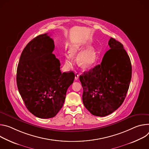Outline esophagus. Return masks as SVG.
<instances>
[{"instance_id": "esophagus-1", "label": "esophagus", "mask_w": 149, "mask_h": 149, "mask_svg": "<svg viewBox=\"0 0 149 149\" xmlns=\"http://www.w3.org/2000/svg\"><path fill=\"white\" fill-rule=\"evenodd\" d=\"M79 77V74L78 73H77V72H76V73H75V80H78Z\"/></svg>"}]
</instances>
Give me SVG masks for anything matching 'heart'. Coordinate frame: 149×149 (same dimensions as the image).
I'll return each mask as SVG.
<instances>
[{"mask_svg": "<svg viewBox=\"0 0 149 149\" xmlns=\"http://www.w3.org/2000/svg\"><path fill=\"white\" fill-rule=\"evenodd\" d=\"M79 51V48L76 46L70 48L71 54H65L64 64L66 67L70 68L74 64L73 56ZM96 60V53L95 49L91 47L81 52L78 55L77 61L78 64L84 68H88L95 63Z\"/></svg>", "mask_w": 149, "mask_h": 149, "instance_id": "heart-1", "label": "heart"}]
</instances>
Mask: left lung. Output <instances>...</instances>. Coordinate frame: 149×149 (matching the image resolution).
I'll return each mask as SVG.
<instances>
[{"mask_svg":"<svg viewBox=\"0 0 149 149\" xmlns=\"http://www.w3.org/2000/svg\"><path fill=\"white\" fill-rule=\"evenodd\" d=\"M108 45L111 49L101 63L79 76L84 89L83 103L98 117L107 116L122 105L131 79V61L123 45L113 38Z\"/></svg>","mask_w":149,"mask_h":149,"instance_id":"8db88e82","label":"left lung"}]
</instances>
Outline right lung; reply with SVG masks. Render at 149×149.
Here are the masks:
<instances>
[{"label": "right lung", "instance_id": "obj_1", "mask_svg": "<svg viewBox=\"0 0 149 149\" xmlns=\"http://www.w3.org/2000/svg\"><path fill=\"white\" fill-rule=\"evenodd\" d=\"M54 49L48 33L40 35L24 48L17 68L19 92L28 111L40 118L56 116L75 77L72 72H61Z\"/></svg>", "mask_w": 149, "mask_h": 149}]
</instances>
